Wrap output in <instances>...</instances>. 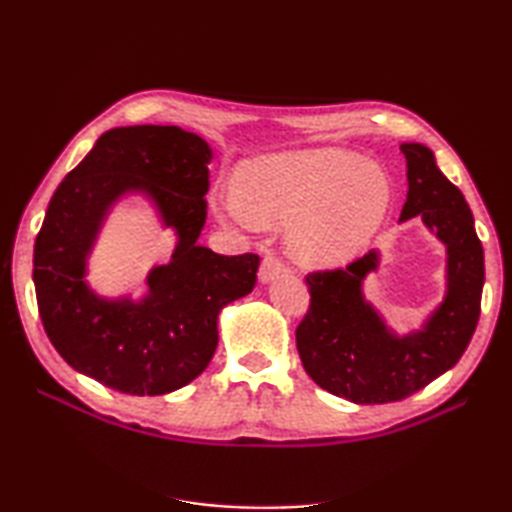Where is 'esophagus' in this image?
Instances as JSON below:
<instances>
[{"instance_id": "obj_1", "label": "esophagus", "mask_w": 512, "mask_h": 512, "mask_svg": "<svg viewBox=\"0 0 512 512\" xmlns=\"http://www.w3.org/2000/svg\"><path fill=\"white\" fill-rule=\"evenodd\" d=\"M287 271V266L282 264V259L280 257H275V255H266L264 259H262V266H259V282H271L275 275H280V273H284Z\"/></svg>"}]
</instances>
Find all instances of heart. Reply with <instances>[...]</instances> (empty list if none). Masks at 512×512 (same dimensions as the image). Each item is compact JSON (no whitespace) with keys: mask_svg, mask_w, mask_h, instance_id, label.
Listing matches in <instances>:
<instances>
[{"mask_svg":"<svg viewBox=\"0 0 512 512\" xmlns=\"http://www.w3.org/2000/svg\"><path fill=\"white\" fill-rule=\"evenodd\" d=\"M388 203L391 187L377 164L354 151L314 149L246 162L219 210L244 228L287 225L298 262L336 266L368 244Z\"/></svg>","mask_w":512,"mask_h":512,"instance_id":"b5f03b06","label":"heart"}]
</instances>
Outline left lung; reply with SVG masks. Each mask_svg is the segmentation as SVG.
Wrapping results in <instances>:
<instances>
[{"label": "left lung", "instance_id": "1", "mask_svg": "<svg viewBox=\"0 0 512 512\" xmlns=\"http://www.w3.org/2000/svg\"><path fill=\"white\" fill-rule=\"evenodd\" d=\"M409 192L400 221L420 216L447 248V293L422 329L397 336L363 296L379 253L345 268L307 275L309 309L296 329L307 375L354 404L400 402L443 375L470 343L481 314L483 246L461 189L438 169L431 149L404 142Z\"/></svg>", "mask_w": 512, "mask_h": 512}]
</instances>
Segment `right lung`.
Listing matches in <instances>:
<instances>
[{
  "instance_id": "obj_1",
  "label": "right lung",
  "mask_w": 512,
  "mask_h": 512,
  "mask_svg": "<svg viewBox=\"0 0 512 512\" xmlns=\"http://www.w3.org/2000/svg\"><path fill=\"white\" fill-rule=\"evenodd\" d=\"M210 160V144L178 126L112 128L51 196L33 248L42 325L69 366L112 391L164 395L187 386L216 350L221 309L255 287L257 255L198 246ZM124 193L149 195L179 239L140 301L101 299L84 282L100 223Z\"/></svg>"
}]
</instances>
